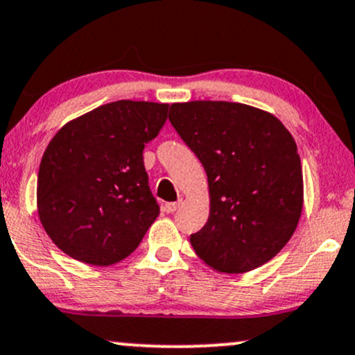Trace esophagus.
Segmentation results:
<instances>
[{
    "label": "esophagus",
    "mask_w": 355,
    "mask_h": 355,
    "mask_svg": "<svg viewBox=\"0 0 355 355\" xmlns=\"http://www.w3.org/2000/svg\"><path fill=\"white\" fill-rule=\"evenodd\" d=\"M183 205V200L180 198V200H177V202H172V203H165V207H164V210L166 211V213H173V211H177L178 208H180Z\"/></svg>",
    "instance_id": "esophagus-1"
}]
</instances>
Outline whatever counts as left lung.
I'll list each match as a JSON object with an SVG mask.
<instances>
[{"label":"left lung","instance_id":"8db88e82","mask_svg":"<svg viewBox=\"0 0 355 355\" xmlns=\"http://www.w3.org/2000/svg\"><path fill=\"white\" fill-rule=\"evenodd\" d=\"M170 122L202 162L210 216L190 243L211 270L263 266L291 240L304 185L296 142L266 110L226 101L170 105Z\"/></svg>","mask_w":355,"mask_h":355}]
</instances>
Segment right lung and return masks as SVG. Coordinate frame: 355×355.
<instances>
[{
    "label": "right lung",
    "instance_id": "obj_1",
    "mask_svg": "<svg viewBox=\"0 0 355 355\" xmlns=\"http://www.w3.org/2000/svg\"><path fill=\"white\" fill-rule=\"evenodd\" d=\"M168 104L117 101L72 119L41 159L37 215L59 250L92 266L125 259L159 216L144 147Z\"/></svg>",
    "mask_w": 355,
    "mask_h": 355
}]
</instances>
